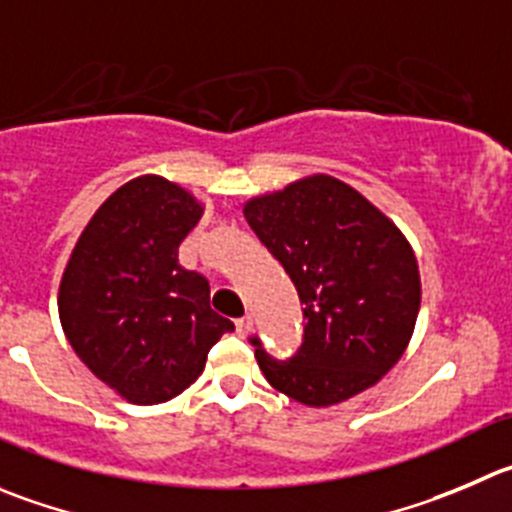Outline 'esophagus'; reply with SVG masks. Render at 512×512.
I'll list each match as a JSON object with an SVG mask.
<instances>
[{"label": "esophagus", "instance_id": "1", "mask_svg": "<svg viewBox=\"0 0 512 512\" xmlns=\"http://www.w3.org/2000/svg\"><path fill=\"white\" fill-rule=\"evenodd\" d=\"M253 329V316H241V319H236V332L238 337H246L248 332Z\"/></svg>", "mask_w": 512, "mask_h": 512}]
</instances>
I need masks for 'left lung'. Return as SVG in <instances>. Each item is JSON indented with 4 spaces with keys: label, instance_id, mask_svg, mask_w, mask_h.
<instances>
[{
    "label": "left lung",
    "instance_id": "obj_1",
    "mask_svg": "<svg viewBox=\"0 0 512 512\" xmlns=\"http://www.w3.org/2000/svg\"><path fill=\"white\" fill-rule=\"evenodd\" d=\"M243 216L304 304V344L289 362L256 349L271 387L306 407L374 387L405 354L420 314V266L405 233L326 173L248 198Z\"/></svg>",
    "mask_w": 512,
    "mask_h": 512
}]
</instances>
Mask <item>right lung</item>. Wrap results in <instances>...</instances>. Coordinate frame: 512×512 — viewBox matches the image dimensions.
Returning a JSON list of instances; mask_svg holds the SVG:
<instances>
[{
    "label": "right lung",
    "mask_w": 512,
    "mask_h": 512,
    "mask_svg": "<svg viewBox=\"0 0 512 512\" xmlns=\"http://www.w3.org/2000/svg\"><path fill=\"white\" fill-rule=\"evenodd\" d=\"M203 203L163 175H138L87 221L57 294L77 357L130 405H160L201 377L233 321L211 309L206 276L178 264Z\"/></svg>",
    "instance_id": "right-lung-1"
}]
</instances>
